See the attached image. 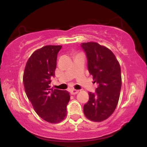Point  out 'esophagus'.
<instances>
[{
	"instance_id": "esophagus-1",
	"label": "esophagus",
	"mask_w": 147,
	"mask_h": 147,
	"mask_svg": "<svg viewBox=\"0 0 147 147\" xmlns=\"http://www.w3.org/2000/svg\"><path fill=\"white\" fill-rule=\"evenodd\" d=\"M70 94H71V95H76V94L78 93L79 90H75V89H72V90H70Z\"/></svg>"
}]
</instances>
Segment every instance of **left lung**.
Segmentation results:
<instances>
[{
  "label": "left lung",
  "mask_w": 147,
  "mask_h": 147,
  "mask_svg": "<svg viewBox=\"0 0 147 147\" xmlns=\"http://www.w3.org/2000/svg\"><path fill=\"white\" fill-rule=\"evenodd\" d=\"M86 55L88 69L98 84L95 93L89 92V100L84 106L88 119L102 122L113 113L122 86L121 68L113 52L95 42L81 44Z\"/></svg>",
  "instance_id": "obj_1"
}]
</instances>
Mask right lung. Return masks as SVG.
<instances>
[{"mask_svg":"<svg viewBox=\"0 0 147 147\" xmlns=\"http://www.w3.org/2000/svg\"><path fill=\"white\" fill-rule=\"evenodd\" d=\"M61 45H45L32 53L25 65L23 85L27 97L39 117L50 123L65 119L70 94L66 90L50 88L55 75L57 54Z\"/></svg>","mask_w":147,"mask_h":147,"instance_id":"right-lung-1","label":"right lung"}]
</instances>
